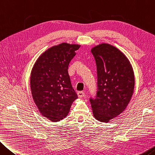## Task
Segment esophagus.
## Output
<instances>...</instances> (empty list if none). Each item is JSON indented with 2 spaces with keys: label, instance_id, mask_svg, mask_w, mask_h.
Listing matches in <instances>:
<instances>
[{
  "label": "esophagus",
  "instance_id": "obj_1",
  "mask_svg": "<svg viewBox=\"0 0 155 155\" xmlns=\"http://www.w3.org/2000/svg\"><path fill=\"white\" fill-rule=\"evenodd\" d=\"M84 93L82 92V91H79V92H78V97H83L84 96Z\"/></svg>",
  "mask_w": 155,
  "mask_h": 155
}]
</instances>
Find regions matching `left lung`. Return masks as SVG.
<instances>
[{
  "instance_id": "1",
  "label": "left lung",
  "mask_w": 155,
  "mask_h": 155,
  "mask_svg": "<svg viewBox=\"0 0 155 155\" xmlns=\"http://www.w3.org/2000/svg\"><path fill=\"white\" fill-rule=\"evenodd\" d=\"M97 73L96 98L90 99L96 120L108 122L123 112L130 102L135 87L133 67L116 47L102 43L91 49Z\"/></svg>"
}]
</instances>
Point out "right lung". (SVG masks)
<instances>
[{
	"instance_id": "obj_1",
	"label": "right lung",
	"mask_w": 155,
	"mask_h": 155,
	"mask_svg": "<svg viewBox=\"0 0 155 155\" xmlns=\"http://www.w3.org/2000/svg\"><path fill=\"white\" fill-rule=\"evenodd\" d=\"M80 45L63 42L40 55L30 78L32 97L40 114L51 121L65 118L78 95L68 73L69 62Z\"/></svg>"
}]
</instances>
